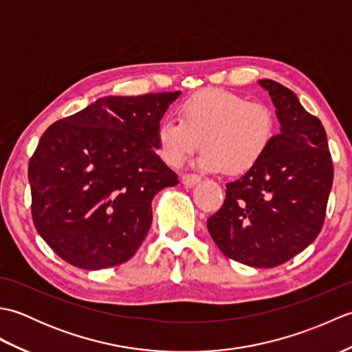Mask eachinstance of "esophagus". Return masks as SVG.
I'll list each match as a JSON object with an SVG mask.
<instances>
[{"instance_id": "esophagus-1", "label": "esophagus", "mask_w": 352, "mask_h": 352, "mask_svg": "<svg viewBox=\"0 0 352 352\" xmlns=\"http://www.w3.org/2000/svg\"><path fill=\"white\" fill-rule=\"evenodd\" d=\"M182 182H183L184 186H188V188H190V186L201 182V177L197 175V174H183Z\"/></svg>"}]
</instances>
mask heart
Returning a JSON list of instances; mask_svg holds the SVG:
<instances>
[{
	"instance_id": "obj_1",
	"label": "heart",
	"mask_w": 352,
	"mask_h": 352,
	"mask_svg": "<svg viewBox=\"0 0 352 352\" xmlns=\"http://www.w3.org/2000/svg\"><path fill=\"white\" fill-rule=\"evenodd\" d=\"M180 119H164L157 129V153L177 168L204 148L198 163L230 175L248 172L263 159L276 133L274 110L226 89H208L183 101Z\"/></svg>"
}]
</instances>
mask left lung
<instances>
[{"mask_svg": "<svg viewBox=\"0 0 352 352\" xmlns=\"http://www.w3.org/2000/svg\"><path fill=\"white\" fill-rule=\"evenodd\" d=\"M271 95L281 131L256 166L227 183L226 201L207 219L223 256L252 267L286 263L315 241L333 186L324 125L290 89L260 80Z\"/></svg>", "mask_w": 352, "mask_h": 352, "instance_id": "1", "label": "left lung"}]
</instances>
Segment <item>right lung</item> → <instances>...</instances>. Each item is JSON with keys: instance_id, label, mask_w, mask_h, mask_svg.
Instances as JSON below:
<instances>
[{"instance_id": "obj_1", "label": "right lung", "mask_w": 352, "mask_h": 352, "mask_svg": "<svg viewBox=\"0 0 352 352\" xmlns=\"http://www.w3.org/2000/svg\"><path fill=\"white\" fill-rule=\"evenodd\" d=\"M180 94L106 96L45 130L28 163L32 216L66 263L100 271L136 254L154 195L178 183L155 134Z\"/></svg>"}]
</instances>
